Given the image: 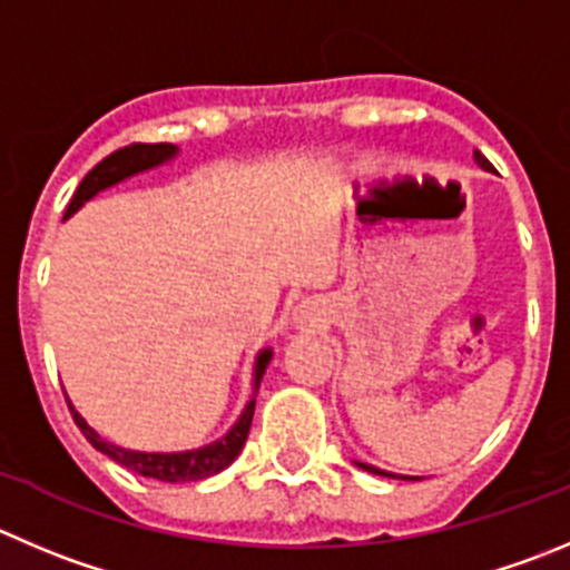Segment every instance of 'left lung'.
<instances>
[{"mask_svg":"<svg viewBox=\"0 0 570 570\" xmlns=\"http://www.w3.org/2000/svg\"><path fill=\"white\" fill-rule=\"evenodd\" d=\"M473 159H475V165L481 167V170L492 173V165H490V161L484 159V156L479 154V150H475V154H473ZM355 464H357V468H361V470H366V473L383 475V479H405V481H416V479H420V475H400V473H389V470H381V468H375V464H366V462H355Z\"/></svg>","mask_w":570,"mask_h":570,"instance_id":"1","label":"left lung"}]
</instances>
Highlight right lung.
<instances>
[{"mask_svg": "<svg viewBox=\"0 0 570 570\" xmlns=\"http://www.w3.org/2000/svg\"><path fill=\"white\" fill-rule=\"evenodd\" d=\"M178 156V148L170 142L159 145H128L122 150H114L111 156L100 161L97 167H91L83 176V181L75 189L72 200H69L67 213H63V220L72 218L86 200H91L95 195L106 193V189L117 187V184L128 181V178L139 176V173L156 170V167L167 165ZM271 357H274V350L265 346V350L257 352L254 357V372H252V397L243 405L240 416L235 420V425L224 433L220 439L209 444H200V448H189V451H173V453H150V451H131V448H122V444H114L108 439H102L89 422L80 416V411L75 409L72 400L67 397L69 411L75 416V425L80 428L86 439L91 442V448L100 453H106L108 459H114L122 468L134 470V473L145 475V479L167 481V484H184V481H200L209 479V475L220 473V470L229 468L237 456H240L243 444H246L248 428H252L254 420V397L259 392V381H263L265 370H268Z\"/></svg>", "mask_w": 570, "mask_h": 570, "instance_id": "right-lung-1", "label": "right lung"}]
</instances>
